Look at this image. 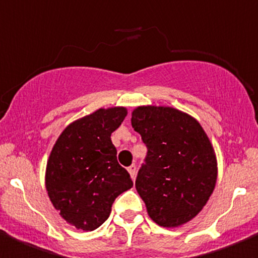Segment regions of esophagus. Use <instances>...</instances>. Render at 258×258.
<instances>
[{
    "label": "esophagus",
    "instance_id": "esophagus-1",
    "mask_svg": "<svg viewBox=\"0 0 258 258\" xmlns=\"http://www.w3.org/2000/svg\"><path fill=\"white\" fill-rule=\"evenodd\" d=\"M127 172H129V174H131V177L132 178L134 179V177H136V173H137V168H136V165H131L129 166V168H127Z\"/></svg>",
    "mask_w": 258,
    "mask_h": 258
}]
</instances>
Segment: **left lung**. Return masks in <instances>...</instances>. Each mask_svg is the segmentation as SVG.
Segmentation results:
<instances>
[{
	"mask_svg": "<svg viewBox=\"0 0 258 258\" xmlns=\"http://www.w3.org/2000/svg\"><path fill=\"white\" fill-rule=\"evenodd\" d=\"M132 126L147 146L136 188L150 218L178 227L207 204L217 181V159L197 118L173 107L140 106Z\"/></svg>",
	"mask_w": 258,
	"mask_h": 258,
	"instance_id": "obj_1",
	"label": "left lung"
}]
</instances>
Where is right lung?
<instances>
[{"label":"right lung","instance_id":"obj_1","mask_svg":"<svg viewBox=\"0 0 258 258\" xmlns=\"http://www.w3.org/2000/svg\"><path fill=\"white\" fill-rule=\"evenodd\" d=\"M125 107L99 108L71 122L47 159L45 186L61 218L84 231L108 218L116 198L133 187L117 163L111 134L124 121Z\"/></svg>","mask_w":258,"mask_h":258}]
</instances>
